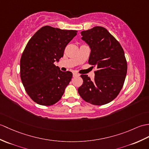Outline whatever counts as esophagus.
<instances>
[{
    "instance_id": "34e87169",
    "label": "esophagus",
    "mask_w": 149,
    "mask_h": 149,
    "mask_svg": "<svg viewBox=\"0 0 149 149\" xmlns=\"http://www.w3.org/2000/svg\"><path fill=\"white\" fill-rule=\"evenodd\" d=\"M78 76H79V74L76 73V72H74L73 73V77H78Z\"/></svg>"
}]
</instances>
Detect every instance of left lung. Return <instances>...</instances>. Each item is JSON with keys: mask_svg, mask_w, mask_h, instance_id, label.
<instances>
[{"mask_svg": "<svg viewBox=\"0 0 149 149\" xmlns=\"http://www.w3.org/2000/svg\"><path fill=\"white\" fill-rule=\"evenodd\" d=\"M81 39L91 49L88 63L96 68L95 79L81 75L83 84L78 88L81 98L95 105L112 102L119 95L127 73V61L120 43L102 26L81 32Z\"/></svg>", "mask_w": 149, "mask_h": 149, "instance_id": "obj_1", "label": "left lung"}]
</instances>
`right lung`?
I'll list each match as a JSON object with an SVG mask.
<instances>
[{
	"mask_svg": "<svg viewBox=\"0 0 149 149\" xmlns=\"http://www.w3.org/2000/svg\"><path fill=\"white\" fill-rule=\"evenodd\" d=\"M77 32L44 26L28 42L20 60V77L27 94L37 104L54 105L63 95L72 73L61 71L54 63L63 56Z\"/></svg>",
	"mask_w": 149,
	"mask_h": 149,
	"instance_id": "add662e5",
	"label": "right lung"
}]
</instances>
